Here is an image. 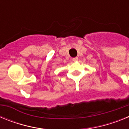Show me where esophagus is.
<instances>
[{"mask_svg": "<svg viewBox=\"0 0 129 129\" xmlns=\"http://www.w3.org/2000/svg\"><path fill=\"white\" fill-rule=\"evenodd\" d=\"M78 57H75V58H73L72 59V61H74V62H76V61H78Z\"/></svg>", "mask_w": 129, "mask_h": 129, "instance_id": "obj_1", "label": "esophagus"}]
</instances>
